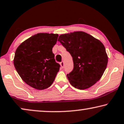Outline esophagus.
I'll return each mask as SVG.
<instances>
[{
  "label": "esophagus",
  "mask_w": 124,
  "mask_h": 124,
  "mask_svg": "<svg viewBox=\"0 0 124 124\" xmlns=\"http://www.w3.org/2000/svg\"><path fill=\"white\" fill-rule=\"evenodd\" d=\"M60 65H61V66L62 67H63V66H64V62L63 61H62L60 63Z\"/></svg>",
  "instance_id": "obj_1"
}]
</instances>
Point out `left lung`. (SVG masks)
I'll list each match as a JSON object with an SVG mask.
<instances>
[{"label":"left lung","mask_w":124,"mask_h":124,"mask_svg":"<svg viewBox=\"0 0 124 124\" xmlns=\"http://www.w3.org/2000/svg\"><path fill=\"white\" fill-rule=\"evenodd\" d=\"M58 41L72 57L74 69L67 75L72 86L84 90L100 80L108 63L105 47L100 40L83 31H75L61 35Z\"/></svg>","instance_id":"left-lung-1"}]
</instances>
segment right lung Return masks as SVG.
Masks as SVG:
<instances>
[{
  "instance_id": "1",
  "label": "right lung",
  "mask_w": 124,
  "mask_h": 124,
  "mask_svg": "<svg viewBox=\"0 0 124 124\" xmlns=\"http://www.w3.org/2000/svg\"><path fill=\"white\" fill-rule=\"evenodd\" d=\"M58 35L38 33L22 42L15 52L14 66L23 81L38 90L52 84L60 70L52 48Z\"/></svg>"
}]
</instances>
